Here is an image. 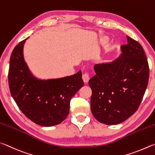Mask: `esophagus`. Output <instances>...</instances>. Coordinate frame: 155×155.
Returning a JSON list of instances; mask_svg holds the SVG:
<instances>
[{"mask_svg": "<svg viewBox=\"0 0 155 155\" xmlns=\"http://www.w3.org/2000/svg\"><path fill=\"white\" fill-rule=\"evenodd\" d=\"M89 79H90V78H89V75L88 73H84V74L82 75V80L84 81V83H87L88 81H89Z\"/></svg>", "mask_w": 155, "mask_h": 155, "instance_id": "1", "label": "esophagus"}]
</instances>
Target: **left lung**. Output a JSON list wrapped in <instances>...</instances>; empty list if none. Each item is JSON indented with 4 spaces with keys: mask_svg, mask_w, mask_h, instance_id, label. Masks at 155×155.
<instances>
[{
    "mask_svg": "<svg viewBox=\"0 0 155 155\" xmlns=\"http://www.w3.org/2000/svg\"><path fill=\"white\" fill-rule=\"evenodd\" d=\"M122 54L108 64H95L90 79L91 109L97 120L107 125L126 120L137 110L147 88L149 66L140 43L127 36Z\"/></svg>",
    "mask_w": 155,
    "mask_h": 155,
    "instance_id": "1",
    "label": "left lung"
}]
</instances>
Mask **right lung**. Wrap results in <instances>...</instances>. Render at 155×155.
<instances>
[{
    "mask_svg": "<svg viewBox=\"0 0 155 155\" xmlns=\"http://www.w3.org/2000/svg\"><path fill=\"white\" fill-rule=\"evenodd\" d=\"M27 39L19 43L11 55L8 73L11 94L21 112L35 123L56 125L67 118L71 99L84 86L82 71L58 79H37L24 59Z\"/></svg>",
    "mask_w": 155,
    "mask_h": 155,
    "instance_id": "add662e5",
    "label": "right lung"
}]
</instances>
